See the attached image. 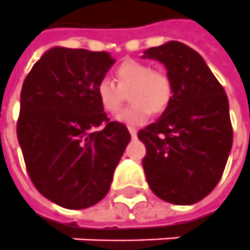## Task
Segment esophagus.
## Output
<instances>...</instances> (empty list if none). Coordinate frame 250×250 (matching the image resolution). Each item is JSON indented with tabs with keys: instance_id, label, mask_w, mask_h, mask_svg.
<instances>
[{
	"instance_id": "34e87169",
	"label": "esophagus",
	"mask_w": 250,
	"mask_h": 250,
	"mask_svg": "<svg viewBox=\"0 0 250 250\" xmlns=\"http://www.w3.org/2000/svg\"><path fill=\"white\" fill-rule=\"evenodd\" d=\"M128 129H129V133H130V136L135 139V137L137 136V129L136 128H132V126H130V128H128Z\"/></svg>"
}]
</instances>
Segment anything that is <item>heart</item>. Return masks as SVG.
<instances>
[{
    "label": "heart",
    "instance_id": "1",
    "mask_svg": "<svg viewBox=\"0 0 250 250\" xmlns=\"http://www.w3.org/2000/svg\"><path fill=\"white\" fill-rule=\"evenodd\" d=\"M117 82L103 77L95 86L98 102L105 113L115 114L121 108L128 92L129 104L118 114L117 120L128 125H140L150 113L167 110L173 98V82L164 70L152 68L148 63L129 59L115 68Z\"/></svg>",
    "mask_w": 250,
    "mask_h": 250
}]
</instances>
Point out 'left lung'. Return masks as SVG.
I'll return each instance as SVG.
<instances>
[{
	"mask_svg": "<svg viewBox=\"0 0 250 250\" xmlns=\"http://www.w3.org/2000/svg\"><path fill=\"white\" fill-rule=\"evenodd\" d=\"M164 63L173 98L155 122L139 130L151 191L175 205L205 198L222 179L232 146L229 99L198 52L169 41L145 52Z\"/></svg>",
	"mask_w": 250,
	"mask_h": 250,
	"instance_id": "obj_1",
	"label": "left lung"
}]
</instances>
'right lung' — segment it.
<instances>
[{
    "label": "right lung",
    "instance_id": "obj_1",
    "mask_svg": "<svg viewBox=\"0 0 250 250\" xmlns=\"http://www.w3.org/2000/svg\"><path fill=\"white\" fill-rule=\"evenodd\" d=\"M114 63L108 52L56 46L23 82L16 132L27 173L45 198L67 209L104 198L130 140L95 93Z\"/></svg>",
    "mask_w": 250,
    "mask_h": 250
}]
</instances>
